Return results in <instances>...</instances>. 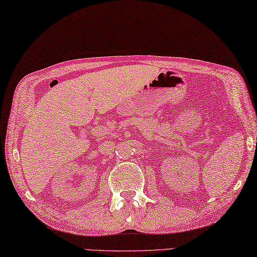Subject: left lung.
<instances>
[{
	"label": "left lung",
	"mask_w": 257,
	"mask_h": 257,
	"mask_svg": "<svg viewBox=\"0 0 257 257\" xmlns=\"http://www.w3.org/2000/svg\"><path fill=\"white\" fill-rule=\"evenodd\" d=\"M256 141H257V139H256Z\"/></svg>",
	"instance_id": "obj_1"
}]
</instances>
